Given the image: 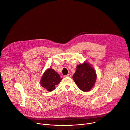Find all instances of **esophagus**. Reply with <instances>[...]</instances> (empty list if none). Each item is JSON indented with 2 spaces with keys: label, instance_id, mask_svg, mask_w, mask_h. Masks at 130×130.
Masks as SVG:
<instances>
[{
  "label": "esophagus",
  "instance_id": "1",
  "mask_svg": "<svg viewBox=\"0 0 130 130\" xmlns=\"http://www.w3.org/2000/svg\"><path fill=\"white\" fill-rule=\"evenodd\" d=\"M71 77V75H69V74H68V75H67L66 76H65V77Z\"/></svg>",
  "mask_w": 130,
  "mask_h": 130
}]
</instances>
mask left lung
<instances>
[{"mask_svg": "<svg viewBox=\"0 0 130 130\" xmlns=\"http://www.w3.org/2000/svg\"><path fill=\"white\" fill-rule=\"evenodd\" d=\"M78 87L83 91H89L96 80V73L88 63L84 62L77 66V70L72 76Z\"/></svg>", "mask_w": 130, "mask_h": 130, "instance_id": "1", "label": "left lung"}]
</instances>
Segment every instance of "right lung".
Wrapping results in <instances>:
<instances>
[{"instance_id":"obj_1","label":"right lung","mask_w":130,"mask_h":130,"mask_svg":"<svg viewBox=\"0 0 130 130\" xmlns=\"http://www.w3.org/2000/svg\"><path fill=\"white\" fill-rule=\"evenodd\" d=\"M59 74L51 68L48 69L43 74L41 80V85L48 91H51L55 88V85L62 80Z\"/></svg>"}]
</instances>
